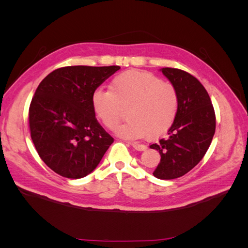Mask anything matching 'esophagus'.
Here are the masks:
<instances>
[{
  "instance_id": "34e87169",
  "label": "esophagus",
  "mask_w": 248,
  "mask_h": 248,
  "mask_svg": "<svg viewBox=\"0 0 248 248\" xmlns=\"http://www.w3.org/2000/svg\"><path fill=\"white\" fill-rule=\"evenodd\" d=\"M131 145H132L133 148L138 151H144L147 149V147L145 145L140 144V143H131Z\"/></svg>"
}]
</instances>
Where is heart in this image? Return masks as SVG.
Segmentation results:
<instances>
[{"label": "heart", "instance_id": "obj_1", "mask_svg": "<svg viewBox=\"0 0 248 248\" xmlns=\"http://www.w3.org/2000/svg\"><path fill=\"white\" fill-rule=\"evenodd\" d=\"M92 108L104 127L113 130L128 108L124 124L116 133L125 140L148 135L156 139L165 134L175 121L179 97L176 87L152 73L127 70L113 78L109 91L96 88L92 93Z\"/></svg>", "mask_w": 248, "mask_h": 248}]
</instances>
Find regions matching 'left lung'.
Segmentation results:
<instances>
[{
	"label": "left lung",
	"mask_w": 248,
	"mask_h": 248,
	"mask_svg": "<svg viewBox=\"0 0 248 248\" xmlns=\"http://www.w3.org/2000/svg\"><path fill=\"white\" fill-rule=\"evenodd\" d=\"M176 87L179 97L177 117L165 139L150 145L161 161L154 176L162 180L182 177L202 161L215 133V113L208 92L196 78L176 68H162Z\"/></svg>",
	"instance_id": "obj_1"
}]
</instances>
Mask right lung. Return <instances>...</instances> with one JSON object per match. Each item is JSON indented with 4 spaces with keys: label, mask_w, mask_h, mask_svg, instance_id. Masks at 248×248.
Listing matches in <instances>:
<instances>
[{
    "label": "right lung",
    "mask_w": 248,
    "mask_h": 248,
    "mask_svg": "<svg viewBox=\"0 0 248 248\" xmlns=\"http://www.w3.org/2000/svg\"><path fill=\"white\" fill-rule=\"evenodd\" d=\"M119 66H68L46 76L30 105L31 138L40 159L59 175L91 173L114 139L96 118L92 93Z\"/></svg>",
    "instance_id": "1"
}]
</instances>
